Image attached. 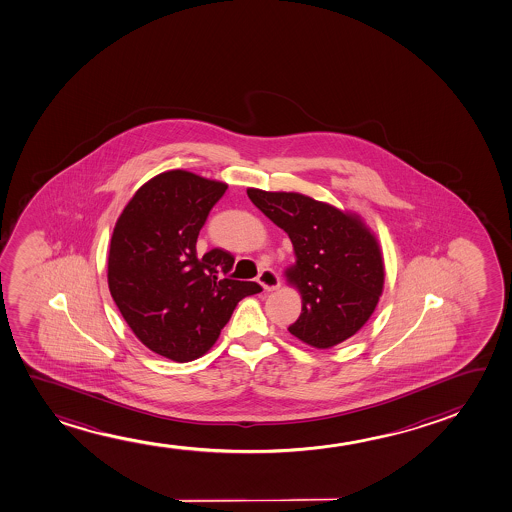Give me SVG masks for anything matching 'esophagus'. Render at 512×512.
<instances>
[{
	"mask_svg": "<svg viewBox=\"0 0 512 512\" xmlns=\"http://www.w3.org/2000/svg\"><path fill=\"white\" fill-rule=\"evenodd\" d=\"M258 282H260L263 289L267 291H275V289L281 288V279L279 275L275 274L274 270H261L258 275Z\"/></svg>",
	"mask_w": 512,
	"mask_h": 512,
	"instance_id": "34e87169",
	"label": "esophagus"
}]
</instances>
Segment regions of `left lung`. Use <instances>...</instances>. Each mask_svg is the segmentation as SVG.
I'll use <instances>...</instances> for the list:
<instances>
[{"mask_svg": "<svg viewBox=\"0 0 512 512\" xmlns=\"http://www.w3.org/2000/svg\"><path fill=\"white\" fill-rule=\"evenodd\" d=\"M251 202L288 233L295 263L284 270L302 295L288 330L303 344L330 349L360 332L384 289V258L363 217L302 193L247 188Z\"/></svg>", "mask_w": 512, "mask_h": 512, "instance_id": "obj_1", "label": "left lung"}]
</instances>
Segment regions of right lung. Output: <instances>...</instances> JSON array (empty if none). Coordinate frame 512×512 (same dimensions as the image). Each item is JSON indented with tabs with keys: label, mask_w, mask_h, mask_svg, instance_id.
Returning <instances> with one entry per match:
<instances>
[{
	"label": "right lung",
	"mask_w": 512,
	"mask_h": 512,
	"mask_svg": "<svg viewBox=\"0 0 512 512\" xmlns=\"http://www.w3.org/2000/svg\"><path fill=\"white\" fill-rule=\"evenodd\" d=\"M226 182L188 170L147 180L117 217L107 279L131 332L152 353L193 361L216 344L256 282L233 281L235 258L223 249L196 254V238Z\"/></svg>",
	"instance_id": "1"
}]
</instances>
